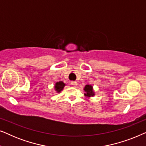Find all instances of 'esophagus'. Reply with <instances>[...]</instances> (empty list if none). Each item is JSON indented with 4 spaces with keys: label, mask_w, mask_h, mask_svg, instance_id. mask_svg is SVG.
<instances>
[{
    "label": "esophagus",
    "mask_w": 146,
    "mask_h": 146,
    "mask_svg": "<svg viewBox=\"0 0 146 146\" xmlns=\"http://www.w3.org/2000/svg\"><path fill=\"white\" fill-rule=\"evenodd\" d=\"M71 84L73 85L74 86H76L78 85V83H77V82H76V81H72Z\"/></svg>",
    "instance_id": "esophagus-1"
}]
</instances>
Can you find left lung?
I'll use <instances>...</instances> for the list:
<instances>
[{
    "label": "left lung",
    "mask_w": 146,
    "mask_h": 146,
    "mask_svg": "<svg viewBox=\"0 0 146 146\" xmlns=\"http://www.w3.org/2000/svg\"><path fill=\"white\" fill-rule=\"evenodd\" d=\"M84 90L86 92V94H85L86 96H94V94L93 92V90H92V86L90 85H86L84 88Z\"/></svg>",
    "instance_id": "left-lung-1"
}]
</instances>
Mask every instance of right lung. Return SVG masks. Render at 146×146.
<instances>
[{
    "label": "right lung",
    "mask_w": 146,
    "mask_h": 146,
    "mask_svg": "<svg viewBox=\"0 0 146 146\" xmlns=\"http://www.w3.org/2000/svg\"><path fill=\"white\" fill-rule=\"evenodd\" d=\"M65 84L63 83V82H58L55 85V90L57 91V92H60L61 90H62V89L64 87Z\"/></svg>",
    "instance_id": "add662e5"
}]
</instances>
